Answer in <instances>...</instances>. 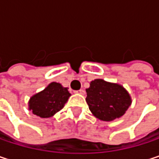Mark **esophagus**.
I'll return each instance as SVG.
<instances>
[{
  "label": "esophagus",
  "mask_w": 159,
  "mask_h": 159,
  "mask_svg": "<svg viewBox=\"0 0 159 159\" xmlns=\"http://www.w3.org/2000/svg\"><path fill=\"white\" fill-rule=\"evenodd\" d=\"M75 93L80 94V95H84V89H80L78 91H75Z\"/></svg>",
  "instance_id": "esophagus-1"
}]
</instances>
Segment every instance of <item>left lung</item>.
I'll list each match as a JSON object with an SVG mask.
<instances>
[{
	"label": "left lung",
	"mask_w": 159,
	"mask_h": 159,
	"mask_svg": "<svg viewBox=\"0 0 159 159\" xmlns=\"http://www.w3.org/2000/svg\"><path fill=\"white\" fill-rule=\"evenodd\" d=\"M85 100L93 115L104 121L120 118L132 103L129 93L122 85L102 79L90 83Z\"/></svg>",
	"instance_id": "obj_1"
}]
</instances>
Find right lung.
<instances>
[{
    "mask_svg": "<svg viewBox=\"0 0 159 159\" xmlns=\"http://www.w3.org/2000/svg\"><path fill=\"white\" fill-rule=\"evenodd\" d=\"M70 96L67 87L52 82L44 90L30 98L28 108L40 118H49L64 107Z\"/></svg>",
    "mask_w": 159,
    "mask_h": 159,
    "instance_id": "obj_1",
    "label": "right lung"
}]
</instances>
